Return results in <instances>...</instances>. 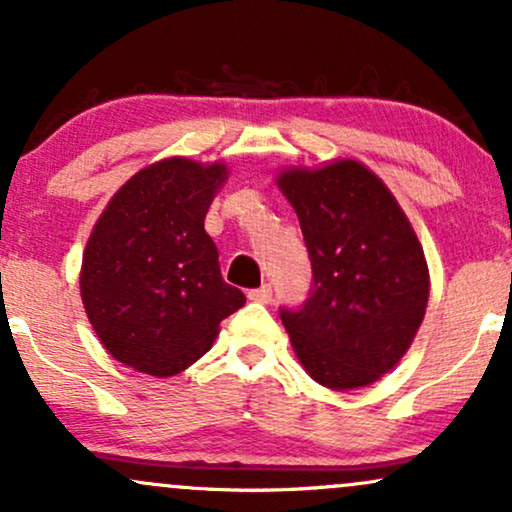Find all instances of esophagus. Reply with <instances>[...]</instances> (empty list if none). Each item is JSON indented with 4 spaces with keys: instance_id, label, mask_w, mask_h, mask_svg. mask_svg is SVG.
Returning <instances> with one entry per match:
<instances>
[{
    "instance_id": "34e87169",
    "label": "esophagus",
    "mask_w": 512,
    "mask_h": 512,
    "mask_svg": "<svg viewBox=\"0 0 512 512\" xmlns=\"http://www.w3.org/2000/svg\"><path fill=\"white\" fill-rule=\"evenodd\" d=\"M248 298L252 303H269V301H272V286L262 284L260 289L248 291Z\"/></svg>"
}]
</instances>
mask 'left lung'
I'll list each match as a JSON object with an SVG mask.
<instances>
[{
	"label": "left lung",
	"mask_w": 512,
	"mask_h": 512,
	"mask_svg": "<svg viewBox=\"0 0 512 512\" xmlns=\"http://www.w3.org/2000/svg\"><path fill=\"white\" fill-rule=\"evenodd\" d=\"M276 185L296 211L313 264L301 310H281L301 366L330 390L383 378L414 342L428 303V264L395 195L354 158L284 168Z\"/></svg>",
	"instance_id": "8db88e82"
}]
</instances>
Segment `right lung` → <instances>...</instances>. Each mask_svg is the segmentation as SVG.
<instances>
[{
	"mask_svg": "<svg viewBox=\"0 0 512 512\" xmlns=\"http://www.w3.org/2000/svg\"><path fill=\"white\" fill-rule=\"evenodd\" d=\"M226 163L170 156L115 192L81 260V301L110 356L170 378L202 358L245 296L221 276L204 231Z\"/></svg>",
	"mask_w": 512,
	"mask_h": 512,
	"instance_id": "right-lung-1",
	"label": "right lung"
}]
</instances>
